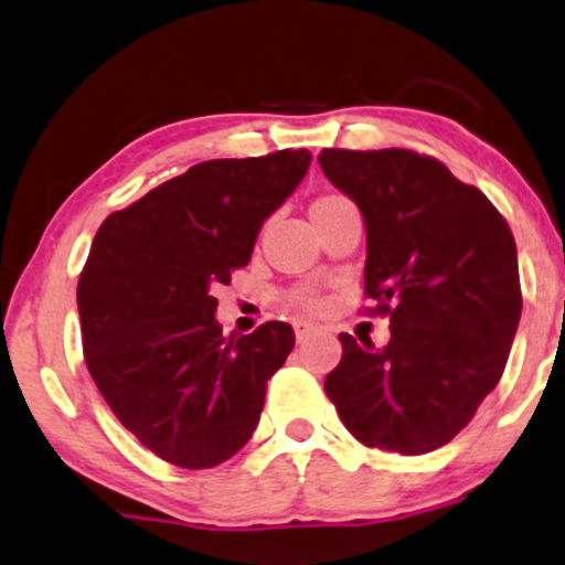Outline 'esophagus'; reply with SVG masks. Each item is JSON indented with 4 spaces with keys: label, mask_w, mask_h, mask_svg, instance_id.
I'll use <instances>...</instances> for the list:
<instances>
[{
    "label": "esophagus",
    "mask_w": 565,
    "mask_h": 565,
    "mask_svg": "<svg viewBox=\"0 0 565 565\" xmlns=\"http://www.w3.org/2000/svg\"><path fill=\"white\" fill-rule=\"evenodd\" d=\"M313 332H316V327L308 324V321H295V338H297V343H306V340L311 338Z\"/></svg>",
    "instance_id": "obj_1"
}]
</instances>
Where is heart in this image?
I'll list each match as a JSON object with an SVG mask.
<instances>
[{
    "instance_id": "b5f03b06",
    "label": "heart",
    "mask_w": 565,
    "mask_h": 565,
    "mask_svg": "<svg viewBox=\"0 0 565 565\" xmlns=\"http://www.w3.org/2000/svg\"><path fill=\"white\" fill-rule=\"evenodd\" d=\"M340 198H343V195H334V192H324V195H319L311 203V214L319 212V209L330 206V203H334V201H340ZM289 300H292V306L302 308V311H319V308L324 306V300H321L319 295L306 292V289H300V292H292V297H289Z\"/></svg>"
}]
</instances>
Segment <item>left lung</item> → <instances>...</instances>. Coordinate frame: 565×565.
<instances>
[{"label": "left lung", "mask_w": 565, "mask_h": 565, "mask_svg": "<svg viewBox=\"0 0 565 565\" xmlns=\"http://www.w3.org/2000/svg\"><path fill=\"white\" fill-rule=\"evenodd\" d=\"M321 171L367 225V313L392 340L340 332L324 392L367 448L420 456L472 420L504 373L518 332V249L507 220L448 166L413 150H321Z\"/></svg>", "instance_id": "obj_1"}]
</instances>
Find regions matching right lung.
<instances>
[{"instance_id":"add662e5","label":"right lung","mask_w":565,"mask_h":565,"mask_svg":"<svg viewBox=\"0 0 565 565\" xmlns=\"http://www.w3.org/2000/svg\"><path fill=\"white\" fill-rule=\"evenodd\" d=\"M308 166V150L206 160L109 214L93 238L77 284L85 364L117 420L173 467L238 454L295 349L284 321L225 338L214 289L249 263Z\"/></svg>"}]
</instances>
